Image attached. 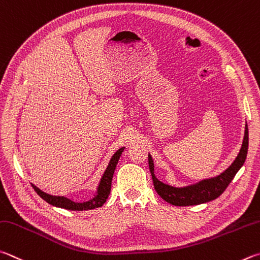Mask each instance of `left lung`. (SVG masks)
<instances>
[{
  "label": "left lung",
  "instance_id": "left-lung-1",
  "mask_svg": "<svg viewBox=\"0 0 260 260\" xmlns=\"http://www.w3.org/2000/svg\"><path fill=\"white\" fill-rule=\"evenodd\" d=\"M248 145L249 132L248 125L247 122H245L244 136L241 149H240V152L238 153L237 158H235L234 161L230 165L229 168H226L223 173L219 174V175L201 179V181L194 184H190V185L182 187H176L169 185V184H165L155 177L153 159L149 153V168L151 176H152L153 179V185L155 191H157L158 194L165 201H167L174 206L179 207L201 205L205 204V202L215 200L216 198H218L221 193L226 190V187H228L229 184L232 182V179L237 175L240 168L243 166L248 153Z\"/></svg>",
  "mask_w": 260,
  "mask_h": 260
}]
</instances>
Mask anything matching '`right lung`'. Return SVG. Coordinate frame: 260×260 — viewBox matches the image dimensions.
Returning a JSON list of instances; mask_svg holds the SVG:
<instances>
[{"instance_id":"right-lung-1","label":"right lung","mask_w":260,"mask_h":260,"mask_svg":"<svg viewBox=\"0 0 260 260\" xmlns=\"http://www.w3.org/2000/svg\"><path fill=\"white\" fill-rule=\"evenodd\" d=\"M124 149L125 148L118 149L115 152V154L112 155L109 164H108V166L106 168L105 173H103L100 182H99V184H98L95 194H94L92 199H89L88 201L75 202L66 197L48 194V193L42 191L41 188L35 186L34 184H32V187H34V190L37 192V194H39L42 199L45 200L48 204H50L52 206L58 207V208H63V209H68V210H76V211L91 210V209L99 208V207H101L103 204H105L108 199V196H109L110 190H111V181H112V177H114L115 169H116V166L118 164V160H119Z\"/></svg>"}]
</instances>
